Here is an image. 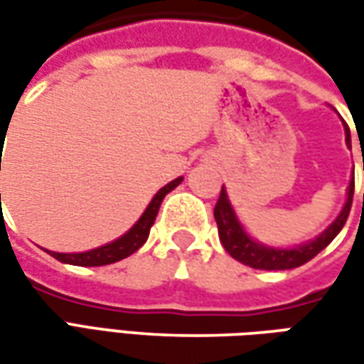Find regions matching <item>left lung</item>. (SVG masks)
<instances>
[{"instance_id":"8db88e82","label":"left lung","mask_w":364,"mask_h":364,"mask_svg":"<svg viewBox=\"0 0 364 364\" xmlns=\"http://www.w3.org/2000/svg\"><path fill=\"white\" fill-rule=\"evenodd\" d=\"M353 194H355V176H353V180L348 184V198H346L343 213L336 217V220L320 237H316L314 241H310V243L298 245L294 249H272V247H263V245L255 243L243 231V227L235 217V210H232L231 203L227 198V192L223 188L217 200V206H215V220H217L220 243L232 259L241 261L249 267H255V269H267V272L275 269L277 272V269L300 267L304 263H308L310 259H314L322 249H326L332 243V239L343 231L344 223H346L348 213H350V206H353Z\"/></svg>"}]
</instances>
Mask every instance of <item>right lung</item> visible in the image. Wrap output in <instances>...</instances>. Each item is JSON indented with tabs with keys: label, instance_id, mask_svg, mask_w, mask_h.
Masks as SVG:
<instances>
[{
	"label": "right lung",
	"instance_id": "obj_1",
	"mask_svg": "<svg viewBox=\"0 0 364 364\" xmlns=\"http://www.w3.org/2000/svg\"><path fill=\"white\" fill-rule=\"evenodd\" d=\"M180 182H182V178H176L170 184H166V186L151 198V203H149V206L146 208V213L139 217V220H137L123 237H119L117 241L103 245V247H97V249H92V251H85V253H54V251H48V253L54 259L63 261V263L80 265V267L109 265V263H115V261L129 257L132 253H135L141 245L146 243L149 229H151V225H154V220H156V215H158V210H160V204L161 200H164V196H166L168 192H172Z\"/></svg>",
	"mask_w": 364,
	"mask_h": 364
}]
</instances>
